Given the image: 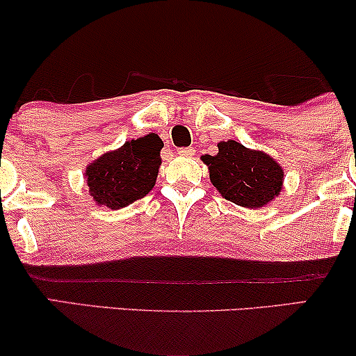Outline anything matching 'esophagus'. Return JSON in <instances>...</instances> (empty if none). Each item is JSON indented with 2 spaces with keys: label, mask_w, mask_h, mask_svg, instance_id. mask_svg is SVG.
<instances>
[{
  "label": "esophagus",
  "mask_w": 356,
  "mask_h": 356,
  "mask_svg": "<svg viewBox=\"0 0 356 356\" xmlns=\"http://www.w3.org/2000/svg\"><path fill=\"white\" fill-rule=\"evenodd\" d=\"M194 152H196V150L193 147H183L178 150V155H181V157H191V155H194Z\"/></svg>",
  "instance_id": "34e87169"
}]
</instances>
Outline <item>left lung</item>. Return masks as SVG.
Masks as SVG:
<instances>
[{
	"label": "left lung",
	"instance_id": "left-lung-1",
	"mask_svg": "<svg viewBox=\"0 0 356 356\" xmlns=\"http://www.w3.org/2000/svg\"><path fill=\"white\" fill-rule=\"evenodd\" d=\"M217 155H202L209 178L227 201L246 209L267 206L279 196L284 170L270 155L248 149L236 140L217 144Z\"/></svg>",
	"mask_w": 356,
	"mask_h": 356
}]
</instances>
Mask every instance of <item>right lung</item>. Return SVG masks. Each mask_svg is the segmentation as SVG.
<instances>
[{
    "label": "right lung",
    "mask_w": 356,
    "mask_h": 356,
    "mask_svg": "<svg viewBox=\"0 0 356 356\" xmlns=\"http://www.w3.org/2000/svg\"><path fill=\"white\" fill-rule=\"evenodd\" d=\"M162 139L152 133L126 140L120 149L94 160L86 170V181L94 201L116 211L149 194L162 165Z\"/></svg>",
    "instance_id": "obj_1"
}]
</instances>
